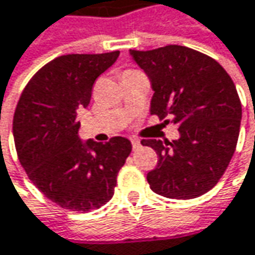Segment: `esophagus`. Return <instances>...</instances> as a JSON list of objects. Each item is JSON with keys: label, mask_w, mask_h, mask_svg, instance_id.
Masks as SVG:
<instances>
[{"label": "esophagus", "mask_w": 255, "mask_h": 255, "mask_svg": "<svg viewBox=\"0 0 255 255\" xmlns=\"http://www.w3.org/2000/svg\"><path fill=\"white\" fill-rule=\"evenodd\" d=\"M131 144H132V150H138L141 147V143L138 138H131Z\"/></svg>", "instance_id": "34e87169"}]
</instances>
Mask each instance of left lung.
I'll return each mask as SVG.
<instances>
[{"instance_id": "8db88e82", "label": "left lung", "mask_w": 255, "mask_h": 255, "mask_svg": "<svg viewBox=\"0 0 255 255\" xmlns=\"http://www.w3.org/2000/svg\"><path fill=\"white\" fill-rule=\"evenodd\" d=\"M129 52L151 81L150 114L178 124L181 135L141 140L159 157L147 174L150 188L178 200L207 193L225 174L240 135L243 108L231 76L216 59L187 46Z\"/></svg>"}]
</instances>
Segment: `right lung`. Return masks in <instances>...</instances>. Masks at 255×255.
<instances>
[{
    "label": "right lung",
    "mask_w": 255,
    "mask_h": 255,
    "mask_svg": "<svg viewBox=\"0 0 255 255\" xmlns=\"http://www.w3.org/2000/svg\"><path fill=\"white\" fill-rule=\"evenodd\" d=\"M118 55H61L36 73L18 99L12 120L18 160L39 191L62 209L86 213L108 203L131 153L124 137L83 144L77 135V109L90 104L93 83Z\"/></svg>",
    "instance_id": "add662e5"
}]
</instances>
